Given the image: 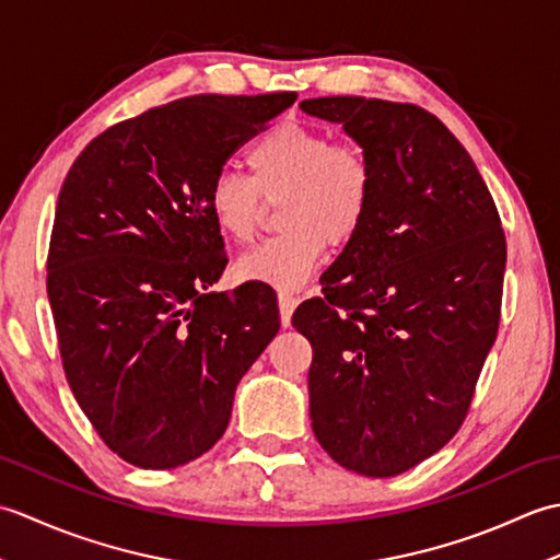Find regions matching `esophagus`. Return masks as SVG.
<instances>
[{"label":"esophagus","instance_id":"esophagus-1","mask_svg":"<svg viewBox=\"0 0 560 560\" xmlns=\"http://www.w3.org/2000/svg\"><path fill=\"white\" fill-rule=\"evenodd\" d=\"M295 305H299V299L291 293H279V313H281V325L283 327H291V315L295 311Z\"/></svg>","mask_w":560,"mask_h":560}]
</instances>
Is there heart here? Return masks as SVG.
Instances as JSON below:
<instances>
[{
    "instance_id": "heart-1",
    "label": "heart",
    "mask_w": 560,
    "mask_h": 560,
    "mask_svg": "<svg viewBox=\"0 0 560 560\" xmlns=\"http://www.w3.org/2000/svg\"><path fill=\"white\" fill-rule=\"evenodd\" d=\"M249 177L221 171L209 187L217 229L235 243L253 237L261 199L281 201V235L257 245L235 265V277L299 291L329 245H347L363 229L373 201L371 161L355 144L331 139L301 122H283L247 151Z\"/></svg>"
}]
</instances>
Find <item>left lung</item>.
<instances>
[{"instance_id":"8db88e82","label":"left lung","mask_w":560,"mask_h":560,"mask_svg":"<svg viewBox=\"0 0 560 560\" xmlns=\"http://www.w3.org/2000/svg\"><path fill=\"white\" fill-rule=\"evenodd\" d=\"M301 110L341 125L373 168L363 229L291 319L313 347V431L343 469L397 477L469 411L501 319L505 235L467 149L419 105L331 96Z\"/></svg>"}]
</instances>
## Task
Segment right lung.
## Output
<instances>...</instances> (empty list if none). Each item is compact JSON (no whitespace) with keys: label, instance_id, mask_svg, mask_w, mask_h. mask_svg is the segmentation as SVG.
Segmentation results:
<instances>
[{"label":"right lung","instance_id":"obj_1","mask_svg":"<svg viewBox=\"0 0 560 560\" xmlns=\"http://www.w3.org/2000/svg\"><path fill=\"white\" fill-rule=\"evenodd\" d=\"M295 93L189 96L105 129L59 189L47 255L67 383L103 443L141 469L217 445L235 387L281 327L265 283L225 269L209 187Z\"/></svg>","mask_w":560,"mask_h":560}]
</instances>
